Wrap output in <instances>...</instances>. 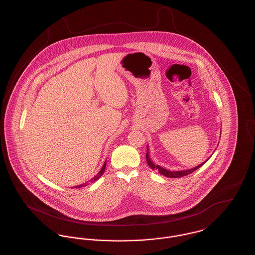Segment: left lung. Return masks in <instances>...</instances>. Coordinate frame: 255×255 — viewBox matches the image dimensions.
<instances>
[{
	"instance_id": "8db88e82",
	"label": "left lung",
	"mask_w": 255,
	"mask_h": 255,
	"mask_svg": "<svg viewBox=\"0 0 255 255\" xmlns=\"http://www.w3.org/2000/svg\"><path fill=\"white\" fill-rule=\"evenodd\" d=\"M146 160H147L148 165H149L152 169L158 170V173H160L161 175H163V176H165V177H168V178H181V177L186 176V175H188V174H190V173L194 172L196 170L199 169V168H200L204 163H206L207 159H206L205 162H203V163L199 164L198 166H196L194 168H191V169L182 170V171H169V170L164 169L163 167H161V166H159V165H156V164H154V163H153V161L150 159V157H149V149H148V146H147Z\"/></svg>"
}]
</instances>
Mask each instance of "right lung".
I'll list each match as a JSON object with an SVG mask.
<instances>
[{"mask_svg":"<svg viewBox=\"0 0 255 255\" xmlns=\"http://www.w3.org/2000/svg\"><path fill=\"white\" fill-rule=\"evenodd\" d=\"M105 167H106V161H105V162H104V164H103V166H102V168H101V169H100V171H99V172H98V174H97V176H96V177H95V178H93V179H92V180H91V181H90V182H96V181H97V179H99V178H100V177H101V176H102V175H103V173H104V171H105ZM86 185H87V184H86V183H83V184H80V185H78V186H74V187H78V188H79V187H83V186H86Z\"/></svg>","mask_w":255,"mask_h":255,"instance_id":"right-lung-1","label":"right lung"}]
</instances>
